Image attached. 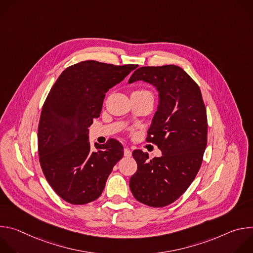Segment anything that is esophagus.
<instances>
[{
  "label": "esophagus",
  "instance_id": "1",
  "mask_svg": "<svg viewBox=\"0 0 253 253\" xmlns=\"http://www.w3.org/2000/svg\"><path fill=\"white\" fill-rule=\"evenodd\" d=\"M132 155V152L130 151L129 148H124V156L125 157H131Z\"/></svg>",
  "mask_w": 253,
  "mask_h": 253
}]
</instances>
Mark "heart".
Wrapping results in <instances>:
<instances>
[{
  "label": "heart",
  "mask_w": 253,
  "mask_h": 253,
  "mask_svg": "<svg viewBox=\"0 0 253 253\" xmlns=\"http://www.w3.org/2000/svg\"><path fill=\"white\" fill-rule=\"evenodd\" d=\"M133 94H136V95H147V96H152V93L148 90H145V89H141V90H137L135 91ZM153 97V96H152Z\"/></svg>",
  "instance_id": "b5f03b06"
}]
</instances>
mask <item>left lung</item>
<instances>
[{
  "instance_id": "obj_1",
  "label": "left lung",
  "mask_w": 253,
  "mask_h": 253,
  "mask_svg": "<svg viewBox=\"0 0 253 253\" xmlns=\"http://www.w3.org/2000/svg\"><path fill=\"white\" fill-rule=\"evenodd\" d=\"M143 80L159 92V106L147 142L161 150L149 159L147 152L134 150L137 171L130 189L141 203L164 207L181 196L196 177L207 144V115L201 91L186 72L175 65L141 67L129 83Z\"/></svg>"
}]
</instances>
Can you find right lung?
I'll return each instance as SVG.
<instances>
[{
	"mask_svg": "<svg viewBox=\"0 0 253 253\" xmlns=\"http://www.w3.org/2000/svg\"><path fill=\"white\" fill-rule=\"evenodd\" d=\"M136 68L83 61L65 69L51 88L38 126V153L48 183L65 201L83 205L96 200L123 157L115 139L95 143L92 151L88 127L100 116L105 94Z\"/></svg>",
	"mask_w": 253,
	"mask_h": 253,
	"instance_id": "1",
	"label": "right lung"
}]
</instances>
